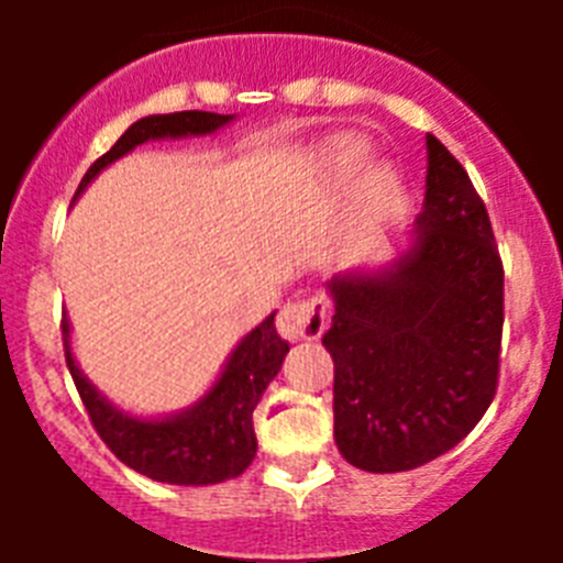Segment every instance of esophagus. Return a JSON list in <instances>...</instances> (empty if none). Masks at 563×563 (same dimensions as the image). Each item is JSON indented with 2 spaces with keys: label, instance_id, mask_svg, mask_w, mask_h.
Masks as SVG:
<instances>
[{
  "label": "esophagus",
  "instance_id": "esophagus-1",
  "mask_svg": "<svg viewBox=\"0 0 563 563\" xmlns=\"http://www.w3.org/2000/svg\"><path fill=\"white\" fill-rule=\"evenodd\" d=\"M327 305L321 298H307V301H287L278 312V332L287 341H316L327 330Z\"/></svg>",
  "mask_w": 563,
  "mask_h": 563
}]
</instances>
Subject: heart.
Here are the masks:
<instances>
[{"instance_id":"heart-1","label":"heart","mask_w":563,"mask_h":563,"mask_svg":"<svg viewBox=\"0 0 563 563\" xmlns=\"http://www.w3.org/2000/svg\"><path fill=\"white\" fill-rule=\"evenodd\" d=\"M366 157H369L366 143L357 141V137H350V134L330 137V141L324 143V148H321V163H324L327 177L338 183L352 180L356 172L363 167V163H366ZM397 191H400L397 172L391 166H386V163H369V166L357 175V206L366 213H372V217H383V213L389 211L397 200Z\"/></svg>"}]
</instances>
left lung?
Masks as SVG:
<instances>
[{
    "instance_id": "8db88e82",
    "label": "left lung",
    "mask_w": 563,
    "mask_h": 563,
    "mask_svg": "<svg viewBox=\"0 0 563 563\" xmlns=\"http://www.w3.org/2000/svg\"><path fill=\"white\" fill-rule=\"evenodd\" d=\"M426 202L409 247L327 282L335 442L372 474L411 471L471 434L499 380L505 271L485 202L426 134Z\"/></svg>"
}]
</instances>
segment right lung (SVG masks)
<instances>
[{
  "label": "right lung",
  "mask_w": 563,
  "mask_h": 563,
  "mask_svg": "<svg viewBox=\"0 0 563 563\" xmlns=\"http://www.w3.org/2000/svg\"><path fill=\"white\" fill-rule=\"evenodd\" d=\"M231 121L233 114L200 112V109L141 118L118 137V143L103 157L89 166L76 191V200L109 163L121 161L134 146L146 141H163V137L213 134ZM273 318L276 312H271L256 330H251L236 343L220 377L200 400L168 417H134L112 406L78 369L73 350H69L67 318L62 321L64 355H67L69 375L76 380L89 420L101 440L107 442V449L123 465L154 482H168V485H217V482L236 479L239 474H245V467L256 456L253 409L290 352L287 341H282V335L276 332Z\"/></svg>",
  "instance_id": "add662e5"
}]
</instances>
